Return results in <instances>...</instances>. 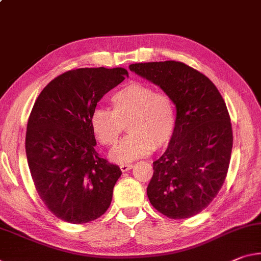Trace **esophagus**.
<instances>
[{
  "label": "esophagus",
  "instance_id": "1",
  "mask_svg": "<svg viewBox=\"0 0 261 261\" xmlns=\"http://www.w3.org/2000/svg\"><path fill=\"white\" fill-rule=\"evenodd\" d=\"M132 166H134V165L132 164H123V165H121V171L122 172H127V171H130V169L132 168Z\"/></svg>",
  "mask_w": 261,
  "mask_h": 261
}]
</instances>
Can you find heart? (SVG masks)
I'll use <instances>...</instances> for the list:
<instances>
[{"label": "heart", "instance_id": "heart-1", "mask_svg": "<svg viewBox=\"0 0 261 261\" xmlns=\"http://www.w3.org/2000/svg\"><path fill=\"white\" fill-rule=\"evenodd\" d=\"M111 108H97L90 117L96 139L113 146L127 127V135L110 151V159L129 164L150 154L171 142L175 130V107L165 93H155L150 86L135 82L111 95Z\"/></svg>", "mask_w": 261, "mask_h": 261}]
</instances>
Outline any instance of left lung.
<instances>
[{
    "label": "left lung",
    "mask_w": 261,
    "mask_h": 261,
    "mask_svg": "<svg viewBox=\"0 0 261 261\" xmlns=\"http://www.w3.org/2000/svg\"><path fill=\"white\" fill-rule=\"evenodd\" d=\"M129 68L159 86L176 109L173 137L153 163L148 200L169 218L195 216L220 192L229 168L233 138L225 102L208 77L184 63L155 61Z\"/></svg>",
    "instance_id": "8db88e82"
}]
</instances>
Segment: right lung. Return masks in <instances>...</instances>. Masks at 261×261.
I'll return each mask as SVG.
<instances>
[{
    "label": "right lung",
    "mask_w": 261,
    "mask_h": 261,
    "mask_svg": "<svg viewBox=\"0 0 261 261\" xmlns=\"http://www.w3.org/2000/svg\"><path fill=\"white\" fill-rule=\"evenodd\" d=\"M129 76L124 68H79L41 90L29 117L25 152L32 180L45 205L73 224L107 212L122 174L95 151L93 111L105 95Z\"/></svg>",
    "instance_id": "1"
}]
</instances>
